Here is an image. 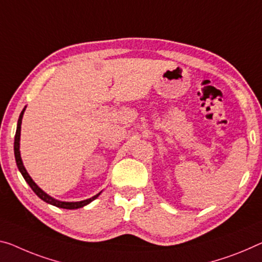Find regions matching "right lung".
I'll return each mask as SVG.
<instances>
[{"mask_svg":"<svg viewBox=\"0 0 262 262\" xmlns=\"http://www.w3.org/2000/svg\"><path fill=\"white\" fill-rule=\"evenodd\" d=\"M24 111H26V107L23 108V111L21 112V115H19V118H18V122H17V128H16L15 142H14V154H15V159H16V164H17L18 170H19V172H21V174L23 176L24 180H26V182L28 183V185H29V186L31 187V190H33L36 193V195H37L38 198H41L43 201H46V203L50 204V205H54V206L59 207V208H66V210H76V208L84 207V206H85V205L90 204L91 201H94L102 192H99L98 194L94 195V196H92V198L82 200V201H61V200H57V199L52 198V196L49 195V194H47V193L44 192L41 187H38V185L36 184L33 179H31V177L29 176V173L27 172L26 167H24L23 162H22V158H21V152H19V139H21V125H22V118H23Z\"/></svg>","mask_w":262,"mask_h":262,"instance_id":"1","label":"right lung"}]
</instances>
